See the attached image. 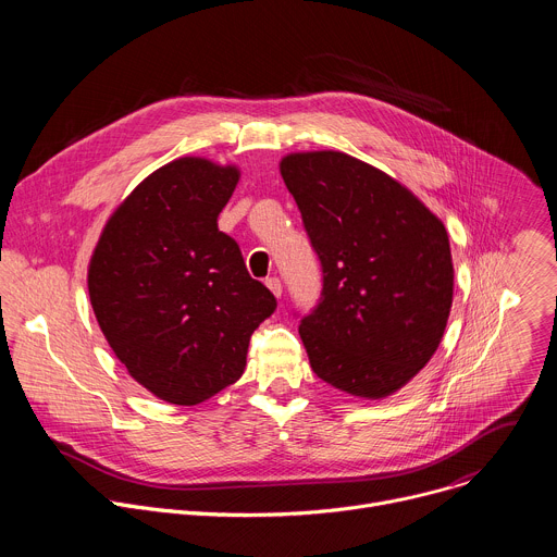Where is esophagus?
<instances>
[{
    "mask_svg": "<svg viewBox=\"0 0 557 557\" xmlns=\"http://www.w3.org/2000/svg\"><path fill=\"white\" fill-rule=\"evenodd\" d=\"M267 286H269V290H271L275 297H282V282H280L277 277H269V280H267Z\"/></svg>",
    "mask_w": 557,
    "mask_h": 557,
    "instance_id": "obj_1",
    "label": "esophagus"
}]
</instances>
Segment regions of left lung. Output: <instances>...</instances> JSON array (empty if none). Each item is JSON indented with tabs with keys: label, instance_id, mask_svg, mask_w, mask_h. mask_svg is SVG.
<instances>
[{
	"label": "left lung",
	"instance_id": "obj_1",
	"mask_svg": "<svg viewBox=\"0 0 557 557\" xmlns=\"http://www.w3.org/2000/svg\"><path fill=\"white\" fill-rule=\"evenodd\" d=\"M280 174L324 271L299 337L312 372L385 399L436 352L454 297L445 224L406 185L335 149L293 151Z\"/></svg>",
	"mask_w": 557,
	"mask_h": 557
}]
</instances>
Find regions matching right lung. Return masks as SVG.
<instances>
[{
    "label": "right lung",
    "instance_id": "add662e5",
    "mask_svg": "<svg viewBox=\"0 0 557 557\" xmlns=\"http://www.w3.org/2000/svg\"><path fill=\"white\" fill-rule=\"evenodd\" d=\"M237 181L235 165L200 156L158 168L108 218L88 264L110 348L174 406H198L240 379L253 331L277 306L218 231Z\"/></svg>",
    "mask_w": 557,
    "mask_h": 557
}]
</instances>
